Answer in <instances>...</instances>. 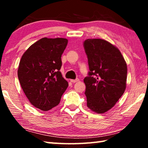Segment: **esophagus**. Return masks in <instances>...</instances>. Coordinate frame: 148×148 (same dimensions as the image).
Returning a JSON list of instances; mask_svg holds the SVG:
<instances>
[{"label": "esophagus", "mask_w": 148, "mask_h": 148, "mask_svg": "<svg viewBox=\"0 0 148 148\" xmlns=\"http://www.w3.org/2000/svg\"><path fill=\"white\" fill-rule=\"evenodd\" d=\"M71 82H72V83H76V82H79V79L77 78L76 79H71Z\"/></svg>", "instance_id": "esophagus-1"}]
</instances>
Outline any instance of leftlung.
<instances>
[{"instance_id":"8db88e82","label":"left lung","mask_w":148,"mask_h":148,"mask_svg":"<svg viewBox=\"0 0 148 148\" xmlns=\"http://www.w3.org/2000/svg\"><path fill=\"white\" fill-rule=\"evenodd\" d=\"M89 72L84 82L87 106L104 114L114 106L126 89L127 66L119 49L102 39L84 42Z\"/></svg>"}]
</instances>
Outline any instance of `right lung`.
<instances>
[{
    "mask_svg": "<svg viewBox=\"0 0 148 148\" xmlns=\"http://www.w3.org/2000/svg\"><path fill=\"white\" fill-rule=\"evenodd\" d=\"M67 44L66 38H41L26 50L19 62L21 88L30 102L42 111L57 106L68 87L60 72Z\"/></svg>",
    "mask_w": 148,
    "mask_h": 148,
    "instance_id": "obj_1",
    "label": "right lung"
}]
</instances>
